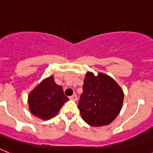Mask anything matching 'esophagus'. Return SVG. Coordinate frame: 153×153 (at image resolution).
Returning <instances> with one entry per match:
<instances>
[{
  "instance_id": "esophagus-1",
  "label": "esophagus",
  "mask_w": 153,
  "mask_h": 153,
  "mask_svg": "<svg viewBox=\"0 0 153 153\" xmlns=\"http://www.w3.org/2000/svg\"><path fill=\"white\" fill-rule=\"evenodd\" d=\"M70 99L71 100H74V101H76L77 99H78V97H77V95L75 94H73L72 96H71L70 97Z\"/></svg>"
}]
</instances>
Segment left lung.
Instances as JSON below:
<instances>
[{"label":"left lung","mask_w":153,"mask_h":153,"mask_svg":"<svg viewBox=\"0 0 153 153\" xmlns=\"http://www.w3.org/2000/svg\"><path fill=\"white\" fill-rule=\"evenodd\" d=\"M83 92L78 104L83 120L90 126L111 123L119 115L123 102V92L108 75L88 72L84 79Z\"/></svg>","instance_id":"8db88e82"}]
</instances>
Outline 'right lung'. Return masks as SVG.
Here are the masks:
<instances>
[{
    "label": "right lung",
    "mask_w": 153,
    "mask_h": 153,
    "mask_svg": "<svg viewBox=\"0 0 153 153\" xmlns=\"http://www.w3.org/2000/svg\"><path fill=\"white\" fill-rule=\"evenodd\" d=\"M68 100L62 86L56 84L53 76L42 81L28 96L30 111L43 120L54 117Z\"/></svg>",
    "instance_id": "1"
}]
</instances>
